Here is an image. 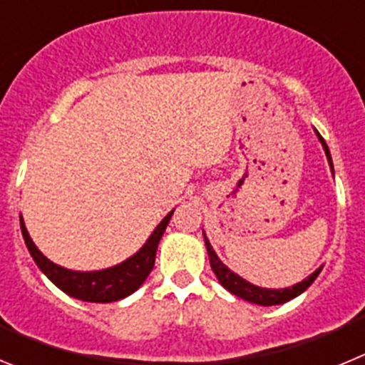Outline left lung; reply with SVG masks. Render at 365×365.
<instances>
[{"mask_svg":"<svg viewBox=\"0 0 365 365\" xmlns=\"http://www.w3.org/2000/svg\"><path fill=\"white\" fill-rule=\"evenodd\" d=\"M318 138H320L322 146H324L329 164H331V168H333V160H331V153H329L327 144H325L324 138L320 137V133H318ZM205 243H206V250H208V257H210L212 270L215 272V276H217V279L221 282V285L225 287L228 292H232V294L240 296V298L247 299V302L257 303V305H265V307L267 305H279V303H285L289 302V299L299 296L305 289H307V287L312 285V282L318 278V274H320L322 270L318 269L316 272H312L307 279H303L302 283H296V285L289 287V289H276V291H274V289H261V287H256L252 285V283L245 282V279L240 278L237 274H234L232 270H228L227 267L222 265L221 259H219L217 254L214 252V248H212L210 241H208L206 235H205Z\"/></svg>","mask_w":365,"mask_h":365,"instance_id":"1","label":"left lung"}]
</instances>
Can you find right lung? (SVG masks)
<instances>
[{"label": "right lung", "mask_w": 365, "mask_h": 365, "mask_svg": "<svg viewBox=\"0 0 365 365\" xmlns=\"http://www.w3.org/2000/svg\"><path fill=\"white\" fill-rule=\"evenodd\" d=\"M173 210L160 221V225L153 230L150 235V240L144 243V247L138 250L135 256L130 259L122 261L120 265H115L111 269L96 270V272H74V270H67L60 265H54L53 261H49L43 254L36 248V245L32 243L31 235H29L27 228H25L24 219H19L21 225V234H24L25 245H27L29 252H31L32 259L36 261V265L40 267L41 272L54 283V285L63 291L66 294L73 296L82 302L91 303H111L118 302V299L130 296L135 292L138 287L143 285L144 279L150 276L151 269L155 265V254H157V247L163 237L164 230H166L168 222L172 219Z\"/></svg>", "instance_id": "add662e5"}]
</instances>
